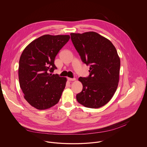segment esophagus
<instances>
[{"instance_id":"1","label":"esophagus","mask_w":147,"mask_h":147,"mask_svg":"<svg viewBox=\"0 0 147 147\" xmlns=\"http://www.w3.org/2000/svg\"><path fill=\"white\" fill-rule=\"evenodd\" d=\"M68 79V80H69V81H74V80H76V78H67Z\"/></svg>"}]
</instances>
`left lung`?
<instances>
[{
    "label": "left lung",
    "mask_w": 147,
    "mask_h": 147,
    "mask_svg": "<svg viewBox=\"0 0 147 147\" xmlns=\"http://www.w3.org/2000/svg\"><path fill=\"white\" fill-rule=\"evenodd\" d=\"M71 40L83 63L90 65L89 76L80 77L83 90L78 102L88 108L106 105L116 91L120 59L112 42L95 32L71 33Z\"/></svg>",
    "instance_id": "1"
}]
</instances>
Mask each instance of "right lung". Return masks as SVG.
<instances>
[{
	"mask_svg": "<svg viewBox=\"0 0 147 147\" xmlns=\"http://www.w3.org/2000/svg\"><path fill=\"white\" fill-rule=\"evenodd\" d=\"M69 39V35H43L31 42L21 54L20 86L25 100L38 110L49 109L61 97L67 79L52 73L57 69L56 56Z\"/></svg>",
	"mask_w": 147,
	"mask_h": 147,
	"instance_id": "obj_1",
	"label": "right lung"
}]
</instances>
